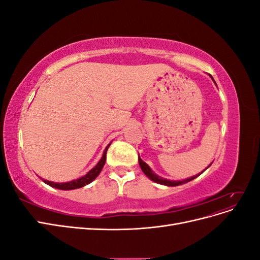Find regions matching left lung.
Returning a JSON list of instances; mask_svg holds the SVG:
<instances>
[{"instance_id": "1", "label": "left lung", "mask_w": 260, "mask_h": 260, "mask_svg": "<svg viewBox=\"0 0 260 260\" xmlns=\"http://www.w3.org/2000/svg\"><path fill=\"white\" fill-rule=\"evenodd\" d=\"M210 77H211V76H210ZM211 79H212V77H211ZM212 81L215 82L214 79H212ZM139 164H140L141 169H142V171L146 175V177H148L149 179H151L152 181H154V182H156V183L162 184V185H167V186H177V185L184 184V183H186V182H190V181L194 180L195 178H198L200 175L203 174V171H202L200 175H196V176H194V177L184 179V180H182V181H172V180H167V179H165V178H161V177H159V176H157L156 174H154V171L148 167V165H147L146 162H144L142 159L140 158V156H139ZM209 166H210V165H209ZM209 166H208V167H209ZM208 167H207V168H208ZM207 168H206V169H207Z\"/></svg>"}]
</instances>
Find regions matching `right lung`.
Returning <instances> with one entry per match:
<instances>
[{"label":"right lung","mask_w":260,"mask_h":260,"mask_svg":"<svg viewBox=\"0 0 260 260\" xmlns=\"http://www.w3.org/2000/svg\"><path fill=\"white\" fill-rule=\"evenodd\" d=\"M109 145H111V143H109V144L106 146L105 151H104V153H103V156H102V158H101L100 161L96 164V166L94 167V168H92V169L88 172V174L84 175L83 177H81V178H79V179L73 180V181H69V182H64V183H57V182L55 183V182H52V181L42 179L43 182L46 183L48 185H50V186H52V187L58 188V190H65V191H67V190H75V188H79V187H82V186H84V185H86V184L91 183L92 181L100 175V172L102 171V169H103V167H104L105 161H106V152H107V149H108Z\"/></svg>","instance_id":"1"}]
</instances>
